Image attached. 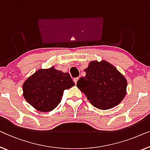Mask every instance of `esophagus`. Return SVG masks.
Wrapping results in <instances>:
<instances>
[{
	"label": "esophagus",
	"mask_w": 150,
	"mask_h": 150,
	"mask_svg": "<svg viewBox=\"0 0 150 150\" xmlns=\"http://www.w3.org/2000/svg\"><path fill=\"white\" fill-rule=\"evenodd\" d=\"M79 77H76V78H74V79H73V81L75 82V84H77V82L78 80H79Z\"/></svg>",
	"instance_id": "1"
}]
</instances>
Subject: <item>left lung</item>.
<instances>
[{
	"mask_svg": "<svg viewBox=\"0 0 150 150\" xmlns=\"http://www.w3.org/2000/svg\"><path fill=\"white\" fill-rule=\"evenodd\" d=\"M84 71L86 75L78 80L77 86L93 106L107 110L123 100L127 80L113 65L105 61H91Z\"/></svg>",
	"mask_w": 150,
	"mask_h": 150,
	"instance_id": "obj_1",
	"label": "left lung"
}]
</instances>
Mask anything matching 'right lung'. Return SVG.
<instances>
[{
    "label": "right lung",
    "instance_id": "1",
    "mask_svg": "<svg viewBox=\"0 0 150 150\" xmlns=\"http://www.w3.org/2000/svg\"><path fill=\"white\" fill-rule=\"evenodd\" d=\"M73 86L75 83L68 73H62L53 67L40 69L23 83V96L36 110L48 112L61 102L64 89Z\"/></svg>",
    "mask_w": 150,
    "mask_h": 150
}]
</instances>
